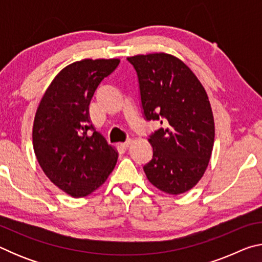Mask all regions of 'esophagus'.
Returning a JSON list of instances; mask_svg holds the SVG:
<instances>
[{
	"mask_svg": "<svg viewBox=\"0 0 262 262\" xmlns=\"http://www.w3.org/2000/svg\"><path fill=\"white\" fill-rule=\"evenodd\" d=\"M132 142H133L132 140H127L126 142H123V143H121L120 145H121L122 148H128V147H129V145L132 144Z\"/></svg>",
	"mask_w": 262,
	"mask_h": 262,
	"instance_id": "1",
	"label": "esophagus"
}]
</instances>
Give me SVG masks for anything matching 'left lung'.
<instances>
[{
  "label": "left lung",
  "instance_id": "left-lung-1",
  "mask_svg": "<svg viewBox=\"0 0 262 262\" xmlns=\"http://www.w3.org/2000/svg\"><path fill=\"white\" fill-rule=\"evenodd\" d=\"M127 60L139 77L145 119L163 125L148 139L154 154L144 173L162 192L183 194L200 181L210 161L215 123L209 98L178 57L151 53Z\"/></svg>",
  "mask_w": 262,
  "mask_h": 262
}]
</instances>
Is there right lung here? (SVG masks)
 <instances>
[{
  "mask_svg": "<svg viewBox=\"0 0 262 262\" xmlns=\"http://www.w3.org/2000/svg\"><path fill=\"white\" fill-rule=\"evenodd\" d=\"M119 63V59L73 62L53 79L35 112L37 161L47 178L73 198L95 192L117 164L118 151L91 125L89 105L99 83Z\"/></svg>",
  "mask_w": 262,
  "mask_h": 262,
  "instance_id": "right-lung-1",
  "label": "right lung"
}]
</instances>
